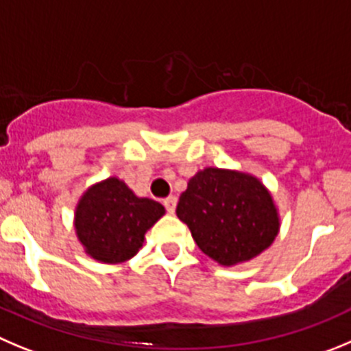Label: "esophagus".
Wrapping results in <instances>:
<instances>
[{"label": "esophagus", "mask_w": 351, "mask_h": 351, "mask_svg": "<svg viewBox=\"0 0 351 351\" xmlns=\"http://www.w3.org/2000/svg\"><path fill=\"white\" fill-rule=\"evenodd\" d=\"M165 208H166V211L169 213V215H173V213H175V209H176V197H175V195H169V197L165 199Z\"/></svg>", "instance_id": "1"}]
</instances>
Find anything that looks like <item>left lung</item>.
<instances>
[{
    "label": "left lung",
    "mask_w": 351,
    "mask_h": 351,
    "mask_svg": "<svg viewBox=\"0 0 351 351\" xmlns=\"http://www.w3.org/2000/svg\"><path fill=\"white\" fill-rule=\"evenodd\" d=\"M176 216L191 228L199 250L223 267L263 253L280 230L270 191L250 173L204 168L180 195Z\"/></svg>",
    "instance_id": "obj_1"
}]
</instances>
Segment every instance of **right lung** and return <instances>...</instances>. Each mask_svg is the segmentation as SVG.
<instances>
[{
	"label": "right lung",
	"instance_id": "1",
	"mask_svg": "<svg viewBox=\"0 0 351 351\" xmlns=\"http://www.w3.org/2000/svg\"><path fill=\"white\" fill-rule=\"evenodd\" d=\"M165 206L138 197L117 176L88 186L77 201L74 228L84 253L100 263H123L142 250L145 234Z\"/></svg>",
	"mask_w": 351,
	"mask_h": 351
}]
</instances>
